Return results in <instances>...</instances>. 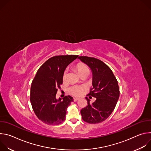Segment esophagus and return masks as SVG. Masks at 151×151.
Segmentation results:
<instances>
[{
	"mask_svg": "<svg viewBox=\"0 0 151 151\" xmlns=\"http://www.w3.org/2000/svg\"><path fill=\"white\" fill-rule=\"evenodd\" d=\"M79 99V97H74V98H73L74 101H78Z\"/></svg>",
	"mask_w": 151,
	"mask_h": 151,
	"instance_id": "obj_1",
	"label": "esophagus"
}]
</instances>
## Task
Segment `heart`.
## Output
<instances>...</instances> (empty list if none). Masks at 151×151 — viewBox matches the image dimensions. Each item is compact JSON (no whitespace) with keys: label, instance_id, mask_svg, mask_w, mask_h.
Wrapping results in <instances>:
<instances>
[{"label":"heart","instance_id":"obj_1","mask_svg":"<svg viewBox=\"0 0 151 151\" xmlns=\"http://www.w3.org/2000/svg\"><path fill=\"white\" fill-rule=\"evenodd\" d=\"M76 69L80 75L85 71H89L88 67L86 66L85 64L81 63H79L77 64ZM66 77H67V70H65L64 72L63 75V80H65L66 79ZM69 90V92L72 94H73L74 96H79L82 93L83 88L82 87H81V86L74 85L71 87Z\"/></svg>","mask_w":151,"mask_h":151}]
</instances>
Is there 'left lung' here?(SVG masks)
Wrapping results in <instances>:
<instances>
[{"label":"left lung","mask_w":151,"mask_h":151,"mask_svg":"<svg viewBox=\"0 0 151 151\" xmlns=\"http://www.w3.org/2000/svg\"><path fill=\"white\" fill-rule=\"evenodd\" d=\"M78 58L90 68L93 74L89 96L96 98L91 104L86 97L88 105L81 111L82 119L90 124L105 121L114 111L119 97L118 81L111 69L101 60L87 56Z\"/></svg>","instance_id":"1"}]
</instances>
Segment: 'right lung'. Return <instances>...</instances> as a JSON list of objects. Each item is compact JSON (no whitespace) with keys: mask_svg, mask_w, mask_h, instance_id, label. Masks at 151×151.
<instances>
[{"mask_svg":"<svg viewBox=\"0 0 151 151\" xmlns=\"http://www.w3.org/2000/svg\"><path fill=\"white\" fill-rule=\"evenodd\" d=\"M78 55L54 56L46 61L38 69L32 81L30 102L37 117L48 125H58L66 118L68 106L73 101L70 96L56 98L61 88L63 75L67 66Z\"/></svg>","mask_w":151,"mask_h":151,"instance_id":"right-lung-1","label":"right lung"}]
</instances>
